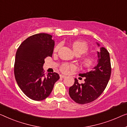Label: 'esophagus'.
Wrapping results in <instances>:
<instances>
[{"mask_svg":"<svg viewBox=\"0 0 127 127\" xmlns=\"http://www.w3.org/2000/svg\"><path fill=\"white\" fill-rule=\"evenodd\" d=\"M60 77H61V78H64V77H65V75H64L60 74Z\"/></svg>","mask_w":127,"mask_h":127,"instance_id":"34e87169","label":"esophagus"}]
</instances>
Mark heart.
<instances>
[{
    "label": "heart",
    "instance_id": "obj_1",
    "mask_svg": "<svg viewBox=\"0 0 127 127\" xmlns=\"http://www.w3.org/2000/svg\"><path fill=\"white\" fill-rule=\"evenodd\" d=\"M60 47V45H56L54 49V52L58 51ZM73 51L77 55H81L87 53L88 51V45L86 41H76L72 44ZM82 62L83 65L86 67H90L93 65L94 63V58L91 56H86L83 57L82 59ZM70 68L74 69L75 66L72 64H69L67 63H64L60 65V69L64 73H67Z\"/></svg>",
    "mask_w": 127,
    "mask_h": 127
}]
</instances>
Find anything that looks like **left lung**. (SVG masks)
<instances>
[{
  "mask_svg": "<svg viewBox=\"0 0 127 127\" xmlns=\"http://www.w3.org/2000/svg\"><path fill=\"white\" fill-rule=\"evenodd\" d=\"M97 45L99 44L97 43ZM98 63L90 72L80 73L85 77V83L80 84L77 79L69 89L70 97L76 103L84 104L95 100L101 95L107 87L111 73L109 54L104 47L97 52Z\"/></svg>",
  "mask_w": 127,
  "mask_h": 127,
  "instance_id": "left-lung-1",
  "label": "left lung"
}]
</instances>
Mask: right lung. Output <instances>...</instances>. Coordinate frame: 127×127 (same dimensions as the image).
<instances>
[{
  "label": "right lung",
  "instance_id": "right-lung-1",
  "mask_svg": "<svg viewBox=\"0 0 127 127\" xmlns=\"http://www.w3.org/2000/svg\"><path fill=\"white\" fill-rule=\"evenodd\" d=\"M52 37L44 33L32 35L23 41L16 53L14 75L17 84L28 97L36 101L46 99L60 78L56 72L45 76L43 69L45 59L52 57L55 45Z\"/></svg>",
  "mask_w": 127,
  "mask_h": 127
}]
</instances>
